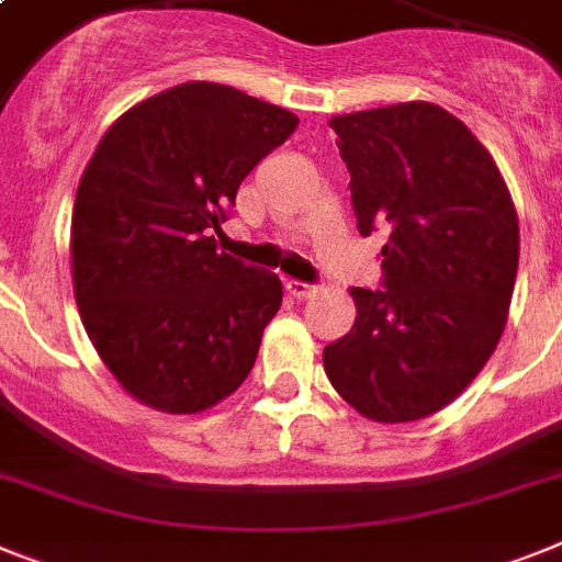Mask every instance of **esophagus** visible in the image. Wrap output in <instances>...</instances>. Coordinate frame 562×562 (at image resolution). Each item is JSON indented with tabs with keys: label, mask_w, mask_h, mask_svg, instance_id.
<instances>
[{
	"label": "esophagus",
	"mask_w": 562,
	"mask_h": 562,
	"mask_svg": "<svg viewBox=\"0 0 562 562\" xmlns=\"http://www.w3.org/2000/svg\"><path fill=\"white\" fill-rule=\"evenodd\" d=\"M286 292H290L292 299L306 301V299H313V295H315V286L301 284V281H286Z\"/></svg>",
	"instance_id": "obj_1"
}]
</instances>
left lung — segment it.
I'll use <instances>...</instances> for the list:
<instances>
[{
	"instance_id": "8db88e82",
	"label": "left lung",
	"mask_w": 562,
	"mask_h": 562,
	"mask_svg": "<svg viewBox=\"0 0 562 562\" xmlns=\"http://www.w3.org/2000/svg\"><path fill=\"white\" fill-rule=\"evenodd\" d=\"M361 235L383 229V286H349L355 324L324 349L352 409L412 424L449 406L497 349L520 227L492 153L431 102L329 119Z\"/></svg>"
}]
</instances>
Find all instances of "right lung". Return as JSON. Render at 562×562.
<instances>
[{
    "label": "right lung",
    "mask_w": 562,
    "mask_h": 562,
    "mask_svg": "<svg viewBox=\"0 0 562 562\" xmlns=\"http://www.w3.org/2000/svg\"><path fill=\"white\" fill-rule=\"evenodd\" d=\"M299 116L229 85L184 81L110 124L81 172L70 272L81 324L138 404L199 415L249 375L284 290L215 249L247 172Z\"/></svg>",
    "instance_id": "obj_1"
}]
</instances>
